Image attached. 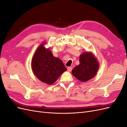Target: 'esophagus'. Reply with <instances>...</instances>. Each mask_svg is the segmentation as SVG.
<instances>
[{"instance_id": "esophagus-1", "label": "esophagus", "mask_w": 127, "mask_h": 127, "mask_svg": "<svg viewBox=\"0 0 127 127\" xmlns=\"http://www.w3.org/2000/svg\"><path fill=\"white\" fill-rule=\"evenodd\" d=\"M72 69V67H69L67 68V70L69 71V72H70Z\"/></svg>"}]
</instances>
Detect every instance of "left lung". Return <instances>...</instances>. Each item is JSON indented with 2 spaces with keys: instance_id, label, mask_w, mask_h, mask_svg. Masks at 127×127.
I'll return each instance as SVG.
<instances>
[{
  "instance_id": "1",
  "label": "left lung",
  "mask_w": 127,
  "mask_h": 127,
  "mask_svg": "<svg viewBox=\"0 0 127 127\" xmlns=\"http://www.w3.org/2000/svg\"><path fill=\"white\" fill-rule=\"evenodd\" d=\"M79 64L72 70V74L82 82L93 78L97 74L99 63L95 55L91 52H85L79 56Z\"/></svg>"
}]
</instances>
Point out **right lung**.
<instances>
[{
	"mask_svg": "<svg viewBox=\"0 0 127 127\" xmlns=\"http://www.w3.org/2000/svg\"><path fill=\"white\" fill-rule=\"evenodd\" d=\"M44 42L36 49L31 62L33 72L41 82L51 85L67 70L63 61L53 56L49 48H46Z\"/></svg>",
	"mask_w": 127,
	"mask_h": 127,
	"instance_id": "right-lung-1",
	"label": "right lung"
}]
</instances>
